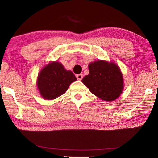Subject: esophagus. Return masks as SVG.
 <instances>
[{"label": "esophagus", "mask_w": 158, "mask_h": 158, "mask_svg": "<svg viewBox=\"0 0 158 158\" xmlns=\"http://www.w3.org/2000/svg\"><path fill=\"white\" fill-rule=\"evenodd\" d=\"M76 78H77V79H78V80H81L82 79V78H83V75H82V74L76 75Z\"/></svg>", "instance_id": "34e87169"}]
</instances>
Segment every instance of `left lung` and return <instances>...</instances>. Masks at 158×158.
Instances as JSON below:
<instances>
[{"label":"left lung","mask_w":158,"mask_h":158,"mask_svg":"<svg viewBox=\"0 0 158 158\" xmlns=\"http://www.w3.org/2000/svg\"><path fill=\"white\" fill-rule=\"evenodd\" d=\"M89 73L82 80L89 91L103 101L112 102L122 93L123 77L118 66L113 62L99 60L89 63Z\"/></svg>","instance_id":"left-lung-1"}]
</instances>
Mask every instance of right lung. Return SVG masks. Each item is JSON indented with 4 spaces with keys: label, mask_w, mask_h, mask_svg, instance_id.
Instances as JSON below:
<instances>
[{
    "label": "right lung",
    "mask_w": 158,
    "mask_h": 158,
    "mask_svg": "<svg viewBox=\"0 0 158 158\" xmlns=\"http://www.w3.org/2000/svg\"><path fill=\"white\" fill-rule=\"evenodd\" d=\"M76 80L73 72L66 70L60 63L52 62L40 72L37 85L43 98L52 100L64 94Z\"/></svg>",
    "instance_id": "add662e5"
}]
</instances>
